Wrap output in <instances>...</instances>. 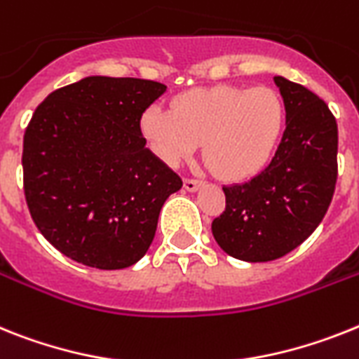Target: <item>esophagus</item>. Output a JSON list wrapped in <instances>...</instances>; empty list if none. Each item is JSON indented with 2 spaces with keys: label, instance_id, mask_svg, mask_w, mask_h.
Returning <instances> with one entry per match:
<instances>
[{
  "label": "esophagus",
  "instance_id": "34e87169",
  "mask_svg": "<svg viewBox=\"0 0 359 359\" xmlns=\"http://www.w3.org/2000/svg\"><path fill=\"white\" fill-rule=\"evenodd\" d=\"M203 186V182L201 180H195V179H184V188L188 189V191H197L198 188Z\"/></svg>",
  "mask_w": 359,
  "mask_h": 359
}]
</instances>
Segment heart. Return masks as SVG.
I'll use <instances>...</instances> for the list:
<instances>
[{
    "label": "heart",
    "instance_id": "heart-1",
    "mask_svg": "<svg viewBox=\"0 0 359 359\" xmlns=\"http://www.w3.org/2000/svg\"><path fill=\"white\" fill-rule=\"evenodd\" d=\"M285 123L281 96L270 87L215 86L177 96L171 111L151 105L140 131L162 162L179 165L198 151L224 180L252 179L268 164Z\"/></svg>",
    "mask_w": 359,
    "mask_h": 359
}]
</instances>
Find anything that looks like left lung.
<instances>
[{"mask_svg":"<svg viewBox=\"0 0 359 359\" xmlns=\"http://www.w3.org/2000/svg\"><path fill=\"white\" fill-rule=\"evenodd\" d=\"M273 82L287 111L281 142L254 179L222 188L226 208L212 222L217 245L248 263L279 259L309 239L338 179V123L328 105L287 78Z\"/></svg>","mask_w":359,"mask_h":359,"instance_id":"left-lung-1","label":"left lung"}]
</instances>
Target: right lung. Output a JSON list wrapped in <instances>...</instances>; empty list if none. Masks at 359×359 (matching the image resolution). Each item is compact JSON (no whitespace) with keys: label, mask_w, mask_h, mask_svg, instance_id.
Listing matches in <instances>:
<instances>
[{"label":"right lung","mask_w":359,"mask_h":359,"mask_svg":"<svg viewBox=\"0 0 359 359\" xmlns=\"http://www.w3.org/2000/svg\"><path fill=\"white\" fill-rule=\"evenodd\" d=\"M164 93L151 80L87 76L36 107L23 137L25 201L41 236L72 261L120 270L151 245L162 204L182 188L140 131Z\"/></svg>","instance_id":"right-lung-1"}]
</instances>
